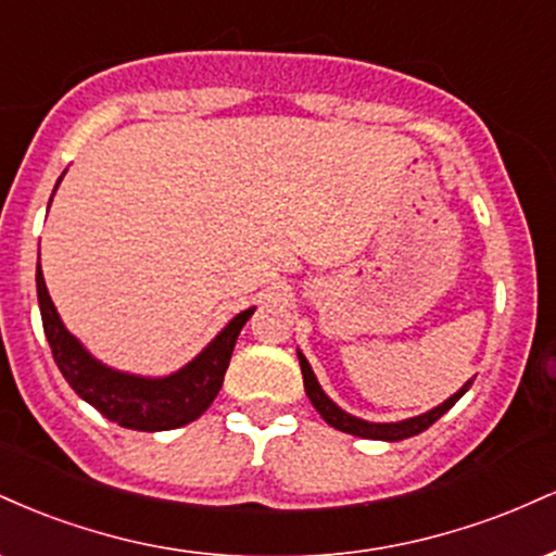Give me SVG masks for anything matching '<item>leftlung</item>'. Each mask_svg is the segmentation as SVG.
Masks as SVG:
<instances>
[{
	"instance_id": "obj_1",
	"label": "left lung",
	"mask_w": 556,
	"mask_h": 556,
	"mask_svg": "<svg viewBox=\"0 0 556 556\" xmlns=\"http://www.w3.org/2000/svg\"><path fill=\"white\" fill-rule=\"evenodd\" d=\"M298 361H300V371H303L305 394H308V400L314 402L318 416L327 420L331 429L353 433V437H361V439H381V442H400V439L416 437V433L426 431L431 424H437V420L442 418L444 413L450 410V407L455 405V402L460 400L465 392H468L470 384H473V381H465V384L457 389V392L452 394L450 400H444L442 405L433 407V410H429V413H424V416L397 420V424H368V420L355 418V416H350V413H344L340 405H334V402L327 397V392H324L321 384L316 381L314 368H311V363L305 361V355L300 353V350H298Z\"/></svg>"
}]
</instances>
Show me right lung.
I'll return each mask as SVG.
<instances>
[{"label": "right lung", "instance_id": "1", "mask_svg": "<svg viewBox=\"0 0 556 556\" xmlns=\"http://www.w3.org/2000/svg\"><path fill=\"white\" fill-rule=\"evenodd\" d=\"M65 175V172H62ZM62 182V177L56 185ZM56 190V188H54ZM54 195V193H52ZM52 203V201H49ZM36 290L38 308H41L43 334L52 348L54 363L60 366L67 384L75 394L93 405L104 418L114 420L123 429L132 431H169L180 429L198 416L206 413L222 381H225L229 358H232L235 342L240 329L256 308L240 311L219 334L214 337L188 366L169 376H136L125 371H114L96 361L83 344L65 329L60 314H56L52 298H49L47 282H43L41 264L36 266Z\"/></svg>", "mask_w": 556, "mask_h": 556}]
</instances>
